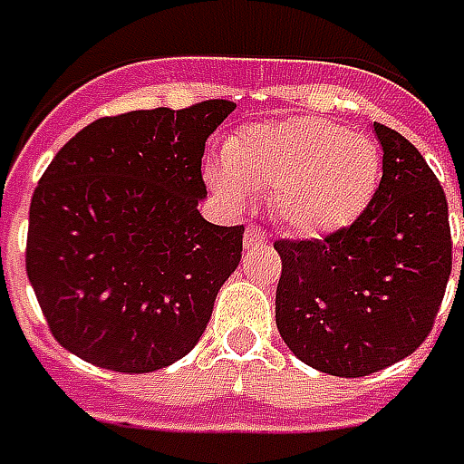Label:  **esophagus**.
<instances>
[{
    "label": "esophagus",
    "mask_w": 464,
    "mask_h": 464,
    "mask_svg": "<svg viewBox=\"0 0 464 464\" xmlns=\"http://www.w3.org/2000/svg\"><path fill=\"white\" fill-rule=\"evenodd\" d=\"M264 241H266V233L261 231V228H246V233H244L246 248H254V246L264 244Z\"/></svg>",
    "instance_id": "1"
}]
</instances>
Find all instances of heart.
<instances>
[{"label": "heart", "instance_id": "obj_1", "mask_svg": "<svg viewBox=\"0 0 464 464\" xmlns=\"http://www.w3.org/2000/svg\"><path fill=\"white\" fill-rule=\"evenodd\" d=\"M206 178L236 208L248 206L254 192L274 190L282 228L299 238H327L353 226L376 198L381 152L371 137L330 119L297 116L238 131Z\"/></svg>", "mask_w": 464, "mask_h": 464}]
</instances>
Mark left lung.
<instances>
[{
  "label": "left lung",
  "instance_id": "1",
  "mask_svg": "<svg viewBox=\"0 0 464 464\" xmlns=\"http://www.w3.org/2000/svg\"><path fill=\"white\" fill-rule=\"evenodd\" d=\"M373 131L383 175L363 216L323 241L274 244L279 335L302 363L330 376H368L417 351L452 272L440 179L399 131Z\"/></svg>",
  "mask_w": 464,
  "mask_h": 464
}]
</instances>
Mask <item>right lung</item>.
I'll use <instances>...</instances> for the list:
<instances>
[{
    "mask_svg": "<svg viewBox=\"0 0 464 464\" xmlns=\"http://www.w3.org/2000/svg\"><path fill=\"white\" fill-rule=\"evenodd\" d=\"M236 109L106 116L81 129L37 182L27 276L65 351L119 373H150L198 345L244 226H213L200 162L208 137Z\"/></svg>",
    "mask_w": 464,
    "mask_h": 464,
    "instance_id": "1",
    "label": "right lung"
}]
</instances>
